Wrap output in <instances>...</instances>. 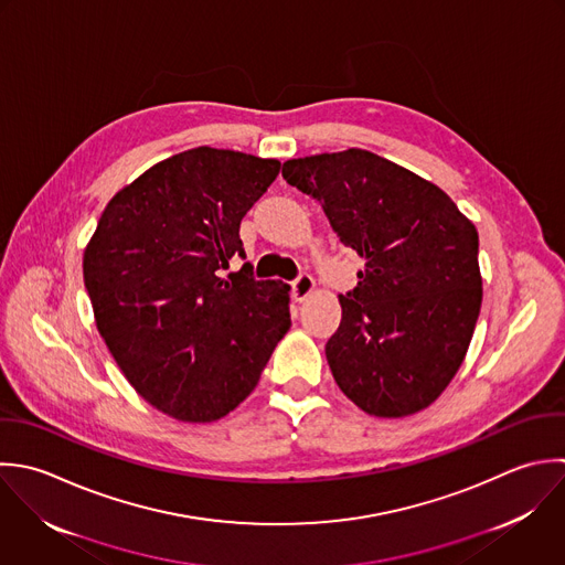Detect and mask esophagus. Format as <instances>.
I'll return each instance as SVG.
<instances>
[{
	"instance_id": "esophagus-1",
	"label": "esophagus",
	"mask_w": 565,
	"mask_h": 565,
	"mask_svg": "<svg viewBox=\"0 0 565 565\" xmlns=\"http://www.w3.org/2000/svg\"><path fill=\"white\" fill-rule=\"evenodd\" d=\"M312 292H315V279H312V275L301 273V275L292 281V295H295V299H297V301H303V299H308Z\"/></svg>"
}]
</instances>
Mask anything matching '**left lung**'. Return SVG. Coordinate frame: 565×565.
I'll list each match as a JSON object with an SVG mask.
<instances>
[{
  "label": "left lung",
  "mask_w": 565,
  "mask_h": 565,
  "mask_svg": "<svg viewBox=\"0 0 565 565\" xmlns=\"http://www.w3.org/2000/svg\"><path fill=\"white\" fill-rule=\"evenodd\" d=\"M365 259L326 343L341 392L370 416L429 407L460 370L482 306L478 231L434 182L365 149L284 162Z\"/></svg>",
  "instance_id": "1"
}]
</instances>
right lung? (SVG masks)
Returning <instances> with one entry per match:
<instances>
[{
	"label": "right lung",
	"mask_w": 565,
	"mask_h": 565,
	"mask_svg": "<svg viewBox=\"0 0 565 565\" xmlns=\"http://www.w3.org/2000/svg\"><path fill=\"white\" fill-rule=\"evenodd\" d=\"M281 162L195 147L105 206L83 253L94 319L129 385L182 423L233 412L290 328V286L253 277L239 224Z\"/></svg>",
	"instance_id": "obj_1"
}]
</instances>
